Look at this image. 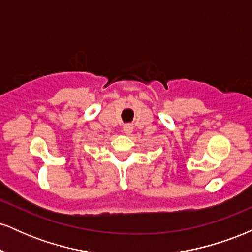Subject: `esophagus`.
<instances>
[{
    "label": "esophagus",
    "mask_w": 252,
    "mask_h": 252,
    "mask_svg": "<svg viewBox=\"0 0 252 252\" xmlns=\"http://www.w3.org/2000/svg\"><path fill=\"white\" fill-rule=\"evenodd\" d=\"M132 129H134V126H131V124H124L123 126V132L126 135H130L132 132Z\"/></svg>",
    "instance_id": "esophagus-1"
}]
</instances>
